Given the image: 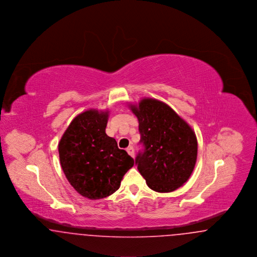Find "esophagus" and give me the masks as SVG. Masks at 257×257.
<instances>
[{"instance_id": "1", "label": "esophagus", "mask_w": 257, "mask_h": 257, "mask_svg": "<svg viewBox=\"0 0 257 257\" xmlns=\"http://www.w3.org/2000/svg\"><path fill=\"white\" fill-rule=\"evenodd\" d=\"M126 151L128 152V154L131 156V157H134L135 156V150L134 148L132 147H129L127 149H126Z\"/></svg>"}]
</instances>
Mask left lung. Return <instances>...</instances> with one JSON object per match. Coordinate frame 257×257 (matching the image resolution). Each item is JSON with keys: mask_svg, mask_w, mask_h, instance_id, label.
I'll return each mask as SVG.
<instances>
[{"mask_svg": "<svg viewBox=\"0 0 257 257\" xmlns=\"http://www.w3.org/2000/svg\"><path fill=\"white\" fill-rule=\"evenodd\" d=\"M132 110L139 119V145L143 147L135 159L140 173L156 192L178 189L196 165L194 131L171 107L158 100L144 99Z\"/></svg>", "mask_w": 257, "mask_h": 257, "instance_id": "left-lung-1", "label": "left lung"}]
</instances>
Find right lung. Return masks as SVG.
Returning <instances> with one entry per match:
<instances>
[{
	"instance_id": "1",
	"label": "right lung",
	"mask_w": 257,
	"mask_h": 257,
	"mask_svg": "<svg viewBox=\"0 0 257 257\" xmlns=\"http://www.w3.org/2000/svg\"><path fill=\"white\" fill-rule=\"evenodd\" d=\"M107 121V112L86 110L74 118L59 145L67 180L80 195L90 199L113 194L123 175L134 166V159L106 134Z\"/></svg>"
}]
</instances>
